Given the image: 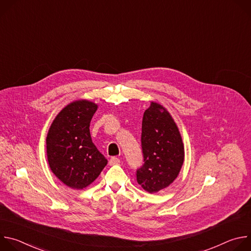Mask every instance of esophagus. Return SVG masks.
<instances>
[{
  "label": "esophagus",
  "mask_w": 251,
  "mask_h": 251,
  "mask_svg": "<svg viewBox=\"0 0 251 251\" xmlns=\"http://www.w3.org/2000/svg\"><path fill=\"white\" fill-rule=\"evenodd\" d=\"M120 163V159L117 158V157H112L110 160H109V165H117Z\"/></svg>",
  "instance_id": "1"
}]
</instances>
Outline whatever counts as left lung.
Returning <instances> with one entry per match:
<instances>
[{"instance_id":"8db88e82","label":"left lung","mask_w":251,"mask_h":251,"mask_svg":"<svg viewBox=\"0 0 251 251\" xmlns=\"http://www.w3.org/2000/svg\"><path fill=\"white\" fill-rule=\"evenodd\" d=\"M141 145L144 164L137 170V182L145 191L157 193L177 176L185 149L174 119L156 102H151L143 115Z\"/></svg>"}]
</instances>
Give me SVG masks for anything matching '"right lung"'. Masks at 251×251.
<instances>
[{
    "instance_id": "1",
    "label": "right lung",
    "mask_w": 251,
    "mask_h": 251,
    "mask_svg": "<svg viewBox=\"0 0 251 251\" xmlns=\"http://www.w3.org/2000/svg\"><path fill=\"white\" fill-rule=\"evenodd\" d=\"M97 105L88 100L69 103L53 120L47 137L49 165L71 189L89 186L107 165L90 136V121Z\"/></svg>"
}]
</instances>
